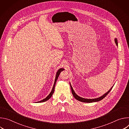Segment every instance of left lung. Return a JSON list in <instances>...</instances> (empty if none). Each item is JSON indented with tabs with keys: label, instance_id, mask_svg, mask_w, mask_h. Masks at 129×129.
Returning a JSON list of instances; mask_svg holds the SVG:
<instances>
[{
	"label": "left lung",
	"instance_id": "1",
	"mask_svg": "<svg viewBox=\"0 0 129 129\" xmlns=\"http://www.w3.org/2000/svg\"><path fill=\"white\" fill-rule=\"evenodd\" d=\"M115 42L117 46H118V42H117V40L116 38L115 39ZM70 87H71V92H72V93L73 94V96H74V98L77 100L78 101H80V102H84V103H92V102H99L102 100H103L105 97H106L107 96V95L110 92V91L111 90L112 88H113V87L110 89L108 92H107V93H106L105 94H104L103 95H102V96L100 97V98H96V99H84V98H81L79 96H78L76 93L74 91V90H73L71 84H70Z\"/></svg>",
	"mask_w": 129,
	"mask_h": 129
}]
</instances>
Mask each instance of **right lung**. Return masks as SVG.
Returning a JSON list of instances; mask_svg holds the SVG:
<instances>
[{"instance_id":"obj_1","label":"right lung","mask_w":129,"mask_h":129,"mask_svg":"<svg viewBox=\"0 0 129 129\" xmlns=\"http://www.w3.org/2000/svg\"><path fill=\"white\" fill-rule=\"evenodd\" d=\"M64 69V68H60V69H59L58 70V71H57V74H56V79H55L54 82V84H53V87H52V90H51V91L50 92V93L49 94V95H48L46 98H45L44 99H43V100H41V101H39V102H36V103H41V102H46V101H47V100H48L51 97V96L52 95V94H53V92H54L55 85H56L57 80V79H58V77H59V75H60V73L62 71H63Z\"/></svg>"}]
</instances>
